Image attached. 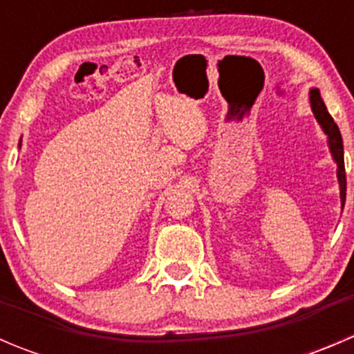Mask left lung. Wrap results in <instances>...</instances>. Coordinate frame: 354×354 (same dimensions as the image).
I'll list each match as a JSON object with an SVG mask.
<instances>
[{"mask_svg":"<svg viewBox=\"0 0 354 354\" xmlns=\"http://www.w3.org/2000/svg\"><path fill=\"white\" fill-rule=\"evenodd\" d=\"M310 102H312V111L315 114L317 121L322 127L324 133L327 135V142H329L330 154L334 157L335 164H337V181L339 188H341V202L344 205L346 202V171H344V149H342V137L339 131L337 124L334 123L332 116L324 104L322 97H320L319 88H312L310 91Z\"/></svg>","mask_w":354,"mask_h":354,"instance_id":"left-lung-1","label":"left lung"}]
</instances>
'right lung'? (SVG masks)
I'll return each mask as SVG.
<instances>
[{
  "mask_svg": "<svg viewBox=\"0 0 354 354\" xmlns=\"http://www.w3.org/2000/svg\"><path fill=\"white\" fill-rule=\"evenodd\" d=\"M19 147H20V145H19Z\"/></svg>",
  "mask_w": 354,
  "mask_h": 354,
  "instance_id": "1",
  "label": "right lung"
}]
</instances>
